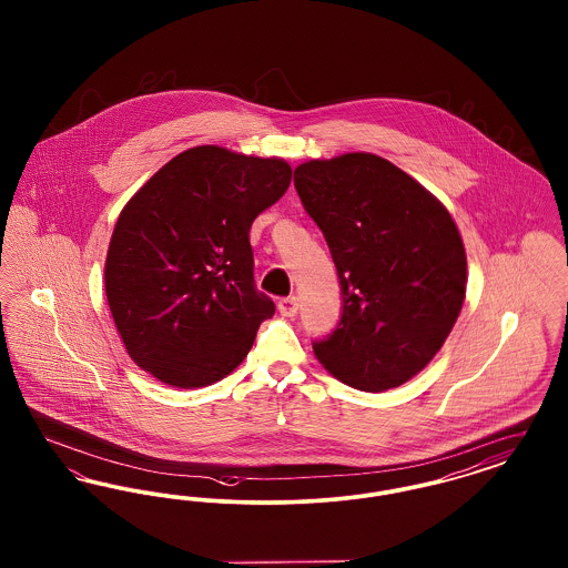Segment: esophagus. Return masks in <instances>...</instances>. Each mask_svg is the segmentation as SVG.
Here are the masks:
<instances>
[{
  "mask_svg": "<svg viewBox=\"0 0 568 568\" xmlns=\"http://www.w3.org/2000/svg\"><path fill=\"white\" fill-rule=\"evenodd\" d=\"M278 313H281L283 317H294L297 313V297L290 296L278 300Z\"/></svg>",
  "mask_w": 568,
  "mask_h": 568,
  "instance_id": "34e87169",
  "label": "esophagus"
}]
</instances>
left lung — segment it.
<instances>
[{"label":"left lung","instance_id":"8db88e82","mask_svg":"<svg viewBox=\"0 0 568 568\" xmlns=\"http://www.w3.org/2000/svg\"><path fill=\"white\" fill-rule=\"evenodd\" d=\"M297 195L336 264L343 317L313 352L362 392L400 387L440 352L466 297V251L445 204L373 153L308 160Z\"/></svg>","mask_w":568,"mask_h":568}]
</instances>
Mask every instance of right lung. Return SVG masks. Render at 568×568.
<instances>
[{
	"label": "right lung",
	"mask_w": 568,
	"mask_h": 568,
	"mask_svg": "<svg viewBox=\"0 0 568 568\" xmlns=\"http://www.w3.org/2000/svg\"><path fill=\"white\" fill-rule=\"evenodd\" d=\"M292 165L200 144L123 206L104 287L125 352L170 387L195 389L243 364L274 304L253 283L248 230L283 197Z\"/></svg>",
	"instance_id": "right-lung-1"
}]
</instances>
